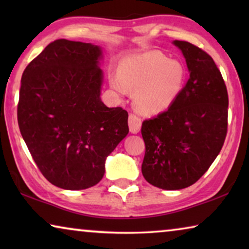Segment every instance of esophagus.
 Instances as JSON below:
<instances>
[{
	"label": "esophagus",
	"mask_w": 249,
	"mask_h": 249,
	"mask_svg": "<svg viewBox=\"0 0 249 249\" xmlns=\"http://www.w3.org/2000/svg\"><path fill=\"white\" fill-rule=\"evenodd\" d=\"M129 130L132 134H137L141 130V127H142V120L141 118L138 117V115H136L134 113H130L129 114Z\"/></svg>",
	"instance_id": "obj_1"
}]
</instances>
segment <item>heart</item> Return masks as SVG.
<instances>
[{"mask_svg":"<svg viewBox=\"0 0 249 249\" xmlns=\"http://www.w3.org/2000/svg\"><path fill=\"white\" fill-rule=\"evenodd\" d=\"M185 68L165 54L152 51L124 59L119 77H111V87L118 94L136 90L135 107L142 113H158L168 108L185 83Z\"/></svg>","mask_w":249,"mask_h":249,"instance_id":"1","label":"heart"}]
</instances>
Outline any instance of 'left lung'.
Listing matches in <instances>:
<instances>
[{"instance_id":"8db88e82","label":"left lung","mask_w":249,"mask_h":249,"mask_svg":"<svg viewBox=\"0 0 249 249\" xmlns=\"http://www.w3.org/2000/svg\"><path fill=\"white\" fill-rule=\"evenodd\" d=\"M186 57L189 79L168 110L142 124L146 181L165 190L192 186L219 155L228 131L227 86L210 54L175 40Z\"/></svg>"}]
</instances>
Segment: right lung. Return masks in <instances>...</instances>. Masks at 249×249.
Here are the masks:
<instances>
[{"label": "right lung", "mask_w": 249, "mask_h": 249, "mask_svg": "<svg viewBox=\"0 0 249 249\" xmlns=\"http://www.w3.org/2000/svg\"><path fill=\"white\" fill-rule=\"evenodd\" d=\"M100 46L56 39L26 67L20 132L42 175L63 189L101 181L105 160L127 136L128 112L101 101Z\"/></svg>", "instance_id": "add662e5"}]
</instances>
